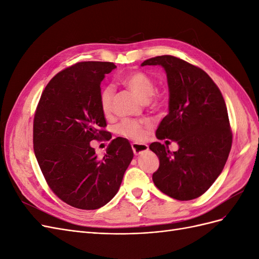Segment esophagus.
Here are the masks:
<instances>
[{
	"instance_id": "obj_1",
	"label": "esophagus",
	"mask_w": 259,
	"mask_h": 259,
	"mask_svg": "<svg viewBox=\"0 0 259 259\" xmlns=\"http://www.w3.org/2000/svg\"><path fill=\"white\" fill-rule=\"evenodd\" d=\"M132 149L133 152H134L135 155H138L143 152H146L148 150V146L145 144H138V143H133L132 144Z\"/></svg>"
}]
</instances>
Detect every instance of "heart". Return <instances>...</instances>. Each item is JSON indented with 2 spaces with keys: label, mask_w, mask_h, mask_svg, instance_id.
<instances>
[{
  "label": "heart",
  "mask_w": 259,
  "mask_h": 259,
  "mask_svg": "<svg viewBox=\"0 0 259 259\" xmlns=\"http://www.w3.org/2000/svg\"><path fill=\"white\" fill-rule=\"evenodd\" d=\"M120 82L132 91L135 95L144 103L150 99L154 100V103L158 105L162 99V95L154 91L155 81L154 77L145 71H132L124 74L120 77ZM114 92L111 86H106L100 91L99 94V107L100 110L105 115H109L112 110V100H113ZM148 125L139 123L136 121H123L117 126V133L120 135L133 139V140H142L145 136V131Z\"/></svg>",
  "instance_id": "heart-1"
}]
</instances>
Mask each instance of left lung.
Masks as SVG:
<instances>
[{
	"label": "left lung",
	"mask_w": 259,
	"mask_h": 259,
	"mask_svg": "<svg viewBox=\"0 0 259 259\" xmlns=\"http://www.w3.org/2000/svg\"><path fill=\"white\" fill-rule=\"evenodd\" d=\"M155 65L165 69L169 91L168 114L156 138L174 140L179 149L170 152L158 142L149 146L160 160L152 180L170 198L193 200L214 184L228 159L232 145L228 111L218 86L201 68L170 55L142 64Z\"/></svg>",
	"instance_id": "8db88e82"
}]
</instances>
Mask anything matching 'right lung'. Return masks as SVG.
<instances>
[{"label": "right lung", "mask_w": 259, "mask_h": 259, "mask_svg": "<svg viewBox=\"0 0 259 259\" xmlns=\"http://www.w3.org/2000/svg\"><path fill=\"white\" fill-rule=\"evenodd\" d=\"M116 66L83 61L58 72L46 85L33 120V149L52 191L67 204L97 209L121 186L134 156L127 139L117 137L98 158L92 140L109 138L99 107L100 83Z\"/></svg>", "instance_id": "add662e5"}]
</instances>
